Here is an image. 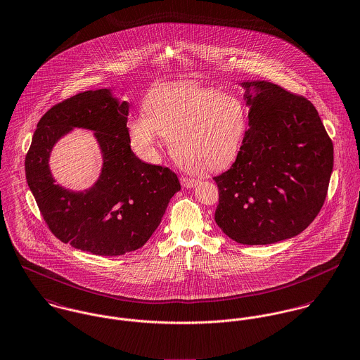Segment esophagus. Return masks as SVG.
Here are the masks:
<instances>
[{
  "instance_id": "esophagus-1",
  "label": "esophagus",
  "mask_w": 360,
  "mask_h": 360,
  "mask_svg": "<svg viewBox=\"0 0 360 360\" xmlns=\"http://www.w3.org/2000/svg\"><path fill=\"white\" fill-rule=\"evenodd\" d=\"M181 184L185 188H193V186H196L199 184V179L191 178V176H181Z\"/></svg>"
}]
</instances>
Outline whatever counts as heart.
Returning a JSON list of instances; mask_svg holds the SVG:
<instances>
[{"mask_svg": "<svg viewBox=\"0 0 360 360\" xmlns=\"http://www.w3.org/2000/svg\"><path fill=\"white\" fill-rule=\"evenodd\" d=\"M145 115L131 121V143L152 156L160 136L185 167L214 172L239 155L247 113L239 99L192 82L160 85L145 99Z\"/></svg>", "mask_w": 360, "mask_h": 360, "instance_id": "b5f03b06", "label": "heart"}]
</instances>
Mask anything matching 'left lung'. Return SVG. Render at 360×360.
Masks as SVG:
<instances>
[{
	"label": "left lung",
	"mask_w": 360,
	"mask_h": 360,
	"mask_svg": "<svg viewBox=\"0 0 360 360\" xmlns=\"http://www.w3.org/2000/svg\"><path fill=\"white\" fill-rule=\"evenodd\" d=\"M243 86L250 128L232 167L214 176L215 222L240 244H271L300 235L318 217L334 149L307 98L268 81Z\"/></svg>",
	"instance_id": "left-lung-1"
}]
</instances>
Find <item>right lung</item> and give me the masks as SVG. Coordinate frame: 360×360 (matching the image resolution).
Instances as JSON below:
<instances>
[{
    "instance_id": "obj_1",
    "label": "right lung",
    "mask_w": 360,
    "mask_h": 360,
    "mask_svg": "<svg viewBox=\"0 0 360 360\" xmlns=\"http://www.w3.org/2000/svg\"><path fill=\"white\" fill-rule=\"evenodd\" d=\"M127 116L128 103L113 99L109 89L80 92L41 117L25 160L29 188L49 231L95 255H122L141 248L181 189L168 167L134 155ZM75 126L96 130L104 155L98 182L84 193L55 186L47 167L54 142Z\"/></svg>"
}]
</instances>
